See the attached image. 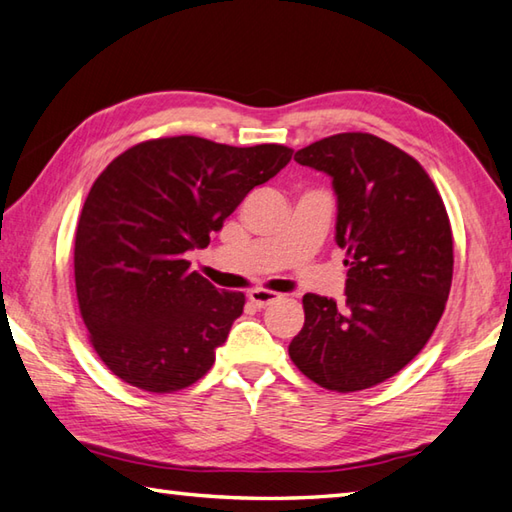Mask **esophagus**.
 Returning <instances> with one entry per match:
<instances>
[{
	"mask_svg": "<svg viewBox=\"0 0 512 512\" xmlns=\"http://www.w3.org/2000/svg\"><path fill=\"white\" fill-rule=\"evenodd\" d=\"M248 300L253 302L257 309H264V306H268L275 300H280V295L273 293V291H266V288H253V291L248 293Z\"/></svg>",
	"mask_w": 512,
	"mask_h": 512,
	"instance_id": "1",
	"label": "esophagus"
}]
</instances>
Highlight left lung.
<instances>
[{
    "instance_id": "obj_1",
    "label": "left lung",
    "mask_w": 512,
    "mask_h": 512,
    "mask_svg": "<svg viewBox=\"0 0 512 512\" xmlns=\"http://www.w3.org/2000/svg\"><path fill=\"white\" fill-rule=\"evenodd\" d=\"M331 176L336 244L345 250V302L306 293L304 327L288 356L333 392L398 374L439 324L452 286V230L421 163L374 134H336L295 152Z\"/></svg>"
}]
</instances>
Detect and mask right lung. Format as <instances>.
<instances>
[{"instance_id": "right-lung-1", "label": "right lung", "mask_w": 512, "mask_h": 512, "mask_svg": "<svg viewBox=\"0 0 512 512\" xmlns=\"http://www.w3.org/2000/svg\"><path fill=\"white\" fill-rule=\"evenodd\" d=\"M291 156L284 145L172 136L129 147L105 167L80 212L73 268L80 315L111 374L154 394L208 374L246 297L190 271L185 255L206 248Z\"/></svg>"}]
</instances>
